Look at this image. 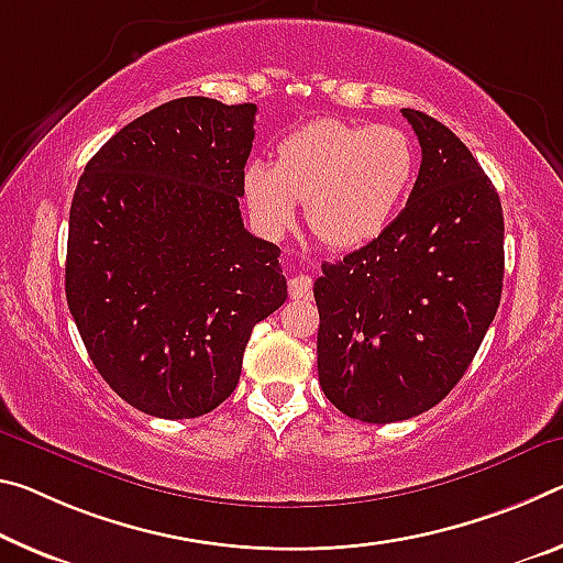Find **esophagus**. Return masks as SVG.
<instances>
[{"instance_id": "obj_1", "label": "esophagus", "mask_w": 563, "mask_h": 563, "mask_svg": "<svg viewBox=\"0 0 563 563\" xmlns=\"http://www.w3.org/2000/svg\"><path fill=\"white\" fill-rule=\"evenodd\" d=\"M288 290H290V298L296 300L310 298V292H313V280H310L308 275H292L288 283Z\"/></svg>"}]
</instances>
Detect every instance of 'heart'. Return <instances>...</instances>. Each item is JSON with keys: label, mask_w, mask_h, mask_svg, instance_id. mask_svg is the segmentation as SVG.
I'll return each instance as SVG.
<instances>
[{"label": "heart", "mask_w": 563, "mask_h": 563, "mask_svg": "<svg viewBox=\"0 0 563 563\" xmlns=\"http://www.w3.org/2000/svg\"><path fill=\"white\" fill-rule=\"evenodd\" d=\"M416 175V147L394 124H347L323 118L292 130L275 150L273 167L245 169V198L267 235L296 222V202L320 243L355 250L394 225Z\"/></svg>", "instance_id": "obj_1"}]
</instances>
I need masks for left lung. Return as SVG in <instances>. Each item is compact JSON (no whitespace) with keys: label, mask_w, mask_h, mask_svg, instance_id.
<instances>
[{"label":"left lung","mask_w":563,"mask_h":563,"mask_svg":"<svg viewBox=\"0 0 563 563\" xmlns=\"http://www.w3.org/2000/svg\"><path fill=\"white\" fill-rule=\"evenodd\" d=\"M421 169L378 240L323 263L318 378L363 423L413 418L474 361L504 288V210L471 150L439 120L404 110Z\"/></svg>","instance_id":"1"}]
</instances>
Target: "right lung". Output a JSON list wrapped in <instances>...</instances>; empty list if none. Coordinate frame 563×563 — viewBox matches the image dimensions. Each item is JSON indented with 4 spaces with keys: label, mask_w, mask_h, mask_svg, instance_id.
<instances>
[{
    "label": "right lung",
    "mask_w": 563,
    "mask_h": 563,
    "mask_svg": "<svg viewBox=\"0 0 563 563\" xmlns=\"http://www.w3.org/2000/svg\"><path fill=\"white\" fill-rule=\"evenodd\" d=\"M255 104L180 97L89 159L65 290L95 368L155 418H198L233 394L253 328L288 285L280 247L240 218Z\"/></svg>",
    "instance_id": "obj_1"
}]
</instances>
